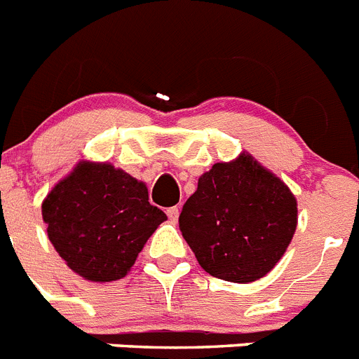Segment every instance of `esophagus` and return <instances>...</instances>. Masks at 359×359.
<instances>
[{"mask_svg": "<svg viewBox=\"0 0 359 359\" xmlns=\"http://www.w3.org/2000/svg\"><path fill=\"white\" fill-rule=\"evenodd\" d=\"M167 215H169L170 223H177V217H180V208L170 207L169 210H167Z\"/></svg>", "mask_w": 359, "mask_h": 359, "instance_id": "34e87169", "label": "esophagus"}]
</instances>
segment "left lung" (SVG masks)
<instances>
[{
	"label": "left lung",
	"mask_w": 359,
	"mask_h": 359,
	"mask_svg": "<svg viewBox=\"0 0 359 359\" xmlns=\"http://www.w3.org/2000/svg\"><path fill=\"white\" fill-rule=\"evenodd\" d=\"M297 199L248 152L212 165L180 214L199 266L228 282L259 280L282 259L297 230Z\"/></svg>",
	"instance_id": "1"
}]
</instances>
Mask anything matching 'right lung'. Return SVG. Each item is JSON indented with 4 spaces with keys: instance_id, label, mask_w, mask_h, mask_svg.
<instances>
[{
    "instance_id": "right-lung-1",
    "label": "right lung",
    "mask_w": 359,
    "mask_h": 359,
    "mask_svg": "<svg viewBox=\"0 0 359 359\" xmlns=\"http://www.w3.org/2000/svg\"><path fill=\"white\" fill-rule=\"evenodd\" d=\"M165 219L149 203L145 183L111 163L81 161L43 201L50 243L91 282L126 277Z\"/></svg>"
}]
</instances>
